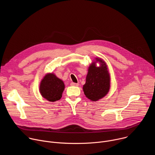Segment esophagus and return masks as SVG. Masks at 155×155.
I'll use <instances>...</instances> for the list:
<instances>
[{
  "instance_id": "obj_1",
  "label": "esophagus",
  "mask_w": 155,
  "mask_h": 155,
  "mask_svg": "<svg viewBox=\"0 0 155 155\" xmlns=\"http://www.w3.org/2000/svg\"><path fill=\"white\" fill-rule=\"evenodd\" d=\"M71 85L74 86H78L79 85V84H78V83H73V82H72V83H71Z\"/></svg>"
}]
</instances>
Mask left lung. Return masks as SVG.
I'll list each match as a JSON object with an SVG mask.
<instances>
[{"mask_svg": "<svg viewBox=\"0 0 155 155\" xmlns=\"http://www.w3.org/2000/svg\"><path fill=\"white\" fill-rule=\"evenodd\" d=\"M99 61L100 66L97 67L96 62ZM110 78L106 63L101 58L90 65L83 90L86 97L92 101H97L104 97L109 91Z\"/></svg>", "mask_w": 155, "mask_h": 155, "instance_id": "obj_1", "label": "left lung"}]
</instances>
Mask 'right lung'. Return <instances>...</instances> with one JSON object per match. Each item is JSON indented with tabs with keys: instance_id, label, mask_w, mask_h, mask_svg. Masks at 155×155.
I'll use <instances>...</instances> for the list:
<instances>
[{
	"instance_id": "add662e5",
	"label": "right lung",
	"mask_w": 155,
	"mask_h": 155,
	"mask_svg": "<svg viewBox=\"0 0 155 155\" xmlns=\"http://www.w3.org/2000/svg\"><path fill=\"white\" fill-rule=\"evenodd\" d=\"M64 87L63 81L54 74L50 73L41 80L39 90L43 98L50 102H55L61 98Z\"/></svg>"
}]
</instances>
